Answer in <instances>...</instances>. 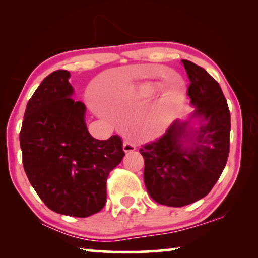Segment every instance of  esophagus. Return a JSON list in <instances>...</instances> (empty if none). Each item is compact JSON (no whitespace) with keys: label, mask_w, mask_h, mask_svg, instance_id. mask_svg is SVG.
Returning <instances> with one entry per match:
<instances>
[{"label":"esophagus","mask_w":258,"mask_h":258,"mask_svg":"<svg viewBox=\"0 0 258 258\" xmlns=\"http://www.w3.org/2000/svg\"><path fill=\"white\" fill-rule=\"evenodd\" d=\"M123 150H124V152H126V154H127V152H132L135 150V146L132 145V143L128 141H125L123 143Z\"/></svg>","instance_id":"34e87169"}]
</instances>
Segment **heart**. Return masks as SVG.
Segmentation results:
<instances>
[{
    "instance_id": "heart-1",
    "label": "heart",
    "mask_w": 258,
    "mask_h": 258,
    "mask_svg": "<svg viewBox=\"0 0 258 258\" xmlns=\"http://www.w3.org/2000/svg\"><path fill=\"white\" fill-rule=\"evenodd\" d=\"M157 85L155 82L147 81L142 82L135 87V93L139 97L149 98L156 93ZM100 98L104 100L111 108L119 106V98L113 94H109L107 92H102L100 94ZM184 101V93L181 92L177 95H173L169 98H160L156 101L154 107L151 108L149 113V121H148L146 132L151 138L159 137L160 134L165 132V130L168 127L174 117L178 111V109Z\"/></svg>"
}]
</instances>
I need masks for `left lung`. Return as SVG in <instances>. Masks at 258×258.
<instances>
[{"label":"left lung","mask_w":258,"mask_h":258,"mask_svg":"<svg viewBox=\"0 0 258 258\" xmlns=\"http://www.w3.org/2000/svg\"><path fill=\"white\" fill-rule=\"evenodd\" d=\"M182 63L190 81L187 95L196 109L187 119L175 120L163 137L140 149L148 194L169 207L207 196L223 172L230 150V110L221 86L204 68L189 60Z\"/></svg>","instance_id":"left-lung-1"}]
</instances>
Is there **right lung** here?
Instances as JSON below:
<instances>
[{
	"instance_id": "obj_1",
	"label": "right lung",
	"mask_w": 258,
	"mask_h": 258,
	"mask_svg": "<svg viewBox=\"0 0 258 258\" xmlns=\"http://www.w3.org/2000/svg\"><path fill=\"white\" fill-rule=\"evenodd\" d=\"M71 73L42 81L26 107L20 131L23 164L30 184L51 211L87 217L103 208L107 178L123 157L118 135L97 140L85 123L84 103L72 97Z\"/></svg>"
}]
</instances>
